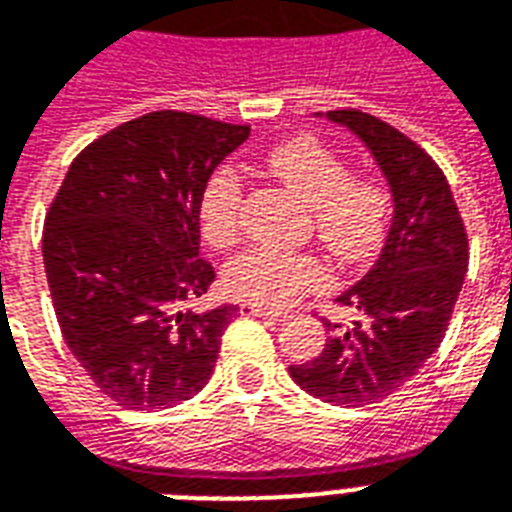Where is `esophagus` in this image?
Segmentation results:
<instances>
[{"mask_svg": "<svg viewBox=\"0 0 512 512\" xmlns=\"http://www.w3.org/2000/svg\"><path fill=\"white\" fill-rule=\"evenodd\" d=\"M241 314L244 317H268V319H282V311H276V308H265L260 303H241Z\"/></svg>", "mask_w": 512, "mask_h": 512, "instance_id": "esophagus-1", "label": "esophagus"}]
</instances>
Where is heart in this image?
Listing matches in <instances>:
<instances>
[{
    "label": "heart",
    "mask_w": 512,
    "mask_h": 512,
    "mask_svg": "<svg viewBox=\"0 0 512 512\" xmlns=\"http://www.w3.org/2000/svg\"><path fill=\"white\" fill-rule=\"evenodd\" d=\"M265 166L311 209V230L335 260L365 263L384 247L392 220V190L384 177L351 171L349 161L311 134L273 144ZM244 187L233 169L214 171L201 190L198 220L204 239L233 247L241 233ZM327 282V268L306 252L255 247L230 260L222 284L239 300L287 306Z\"/></svg>",
    "instance_id": "obj_1"
}]
</instances>
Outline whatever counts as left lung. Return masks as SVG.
<instances>
[{
    "mask_svg": "<svg viewBox=\"0 0 512 512\" xmlns=\"http://www.w3.org/2000/svg\"><path fill=\"white\" fill-rule=\"evenodd\" d=\"M368 144L395 195L381 257L338 303L360 319L330 330L319 357L290 365L292 381L325 403L362 408L408 384L438 351L462 290L470 247L448 179L403 131L360 109H333Z\"/></svg>",
    "mask_w": 512,
    "mask_h": 512,
    "instance_id": "8db88e82",
    "label": "left lung"
}]
</instances>
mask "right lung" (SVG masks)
<instances>
[{
    "mask_svg": "<svg viewBox=\"0 0 512 512\" xmlns=\"http://www.w3.org/2000/svg\"><path fill=\"white\" fill-rule=\"evenodd\" d=\"M247 136L204 115L147 112L88 144L50 204L42 260L58 327L123 408L185 403L212 376L239 308L193 314L182 303L214 282L198 255L201 190Z\"/></svg>",
    "mask_w": 512,
    "mask_h": 512,
    "instance_id": "right-lung-1",
    "label": "right lung"
}]
</instances>
